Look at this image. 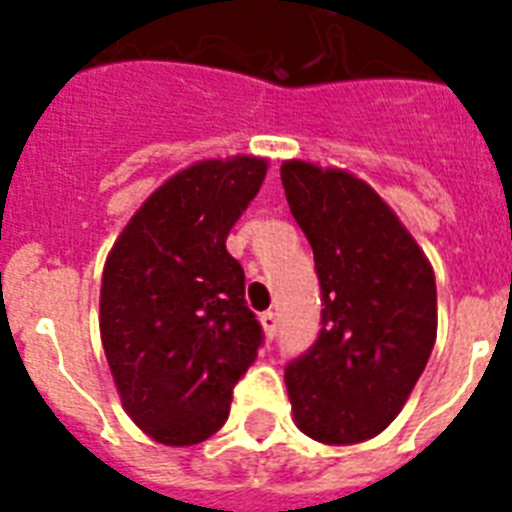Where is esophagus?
I'll return each instance as SVG.
<instances>
[{
	"instance_id": "34e87169",
	"label": "esophagus",
	"mask_w": 512,
	"mask_h": 512,
	"mask_svg": "<svg viewBox=\"0 0 512 512\" xmlns=\"http://www.w3.org/2000/svg\"><path fill=\"white\" fill-rule=\"evenodd\" d=\"M260 324H263L265 329V337L273 340V337H276V329H279V316H276L273 311H265L263 316H260Z\"/></svg>"
}]
</instances>
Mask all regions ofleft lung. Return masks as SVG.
Segmentation results:
<instances>
[{"label": "left lung", "instance_id": "1", "mask_svg": "<svg viewBox=\"0 0 512 512\" xmlns=\"http://www.w3.org/2000/svg\"><path fill=\"white\" fill-rule=\"evenodd\" d=\"M289 209L311 241L321 332L284 369L297 428L358 444L404 409L436 342V276L372 185L311 162L281 164Z\"/></svg>", "mask_w": 512, "mask_h": 512}]
</instances>
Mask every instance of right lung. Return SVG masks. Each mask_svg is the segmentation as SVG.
<instances>
[{
    "instance_id": "1",
    "label": "right lung",
    "mask_w": 512,
    "mask_h": 512,
    "mask_svg": "<svg viewBox=\"0 0 512 512\" xmlns=\"http://www.w3.org/2000/svg\"><path fill=\"white\" fill-rule=\"evenodd\" d=\"M268 162L207 159L159 185L108 252L100 340L122 406L164 446L223 428L263 327L244 300V268L225 249Z\"/></svg>"
}]
</instances>
